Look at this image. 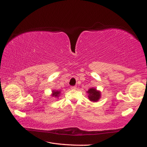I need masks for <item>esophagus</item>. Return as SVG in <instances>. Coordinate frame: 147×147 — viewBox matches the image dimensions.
I'll list each match as a JSON object with an SVG mask.
<instances>
[{
	"label": "esophagus",
	"instance_id": "esophagus-1",
	"mask_svg": "<svg viewBox=\"0 0 147 147\" xmlns=\"http://www.w3.org/2000/svg\"><path fill=\"white\" fill-rule=\"evenodd\" d=\"M71 88L72 90H75V89H76V86H71Z\"/></svg>",
	"mask_w": 147,
	"mask_h": 147
}]
</instances>
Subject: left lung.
Here are the masks:
<instances>
[{
	"instance_id": "obj_1",
	"label": "left lung",
	"mask_w": 147,
	"mask_h": 147,
	"mask_svg": "<svg viewBox=\"0 0 147 147\" xmlns=\"http://www.w3.org/2000/svg\"><path fill=\"white\" fill-rule=\"evenodd\" d=\"M86 93H88V97L91 102H96L101 98V92L94 87L89 88Z\"/></svg>"
}]
</instances>
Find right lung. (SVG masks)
<instances>
[{
    "label": "right lung",
    "instance_id": "1",
    "mask_svg": "<svg viewBox=\"0 0 147 147\" xmlns=\"http://www.w3.org/2000/svg\"><path fill=\"white\" fill-rule=\"evenodd\" d=\"M61 92L60 91V90H53L52 91L51 96H52V97H55V98H58L59 96H61Z\"/></svg>",
    "mask_w": 147,
    "mask_h": 147
}]
</instances>
